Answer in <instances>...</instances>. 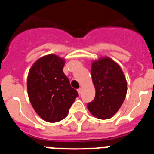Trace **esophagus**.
Returning <instances> with one entry per match:
<instances>
[{
  "label": "esophagus",
  "mask_w": 154,
  "mask_h": 154,
  "mask_svg": "<svg viewBox=\"0 0 154 154\" xmlns=\"http://www.w3.org/2000/svg\"><path fill=\"white\" fill-rule=\"evenodd\" d=\"M77 91H78V93H79V95H81V93H82V89H81V88H79V89L78 90H77Z\"/></svg>",
  "instance_id": "1"
}]
</instances>
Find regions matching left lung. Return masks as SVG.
<instances>
[{"label": "left lung", "instance_id": "1", "mask_svg": "<svg viewBox=\"0 0 154 154\" xmlns=\"http://www.w3.org/2000/svg\"><path fill=\"white\" fill-rule=\"evenodd\" d=\"M91 75L96 96L87 105L88 109L98 119H110L117 112L126 98V77L120 66L109 57L93 61Z\"/></svg>", "mask_w": 154, "mask_h": 154}]
</instances>
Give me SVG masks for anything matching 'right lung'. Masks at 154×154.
<instances>
[{
    "label": "right lung",
    "instance_id": "obj_1",
    "mask_svg": "<svg viewBox=\"0 0 154 154\" xmlns=\"http://www.w3.org/2000/svg\"><path fill=\"white\" fill-rule=\"evenodd\" d=\"M65 63V58L50 54L38 58L28 72L27 89L31 106L48 123L65 119L79 96L62 71Z\"/></svg>",
    "mask_w": 154,
    "mask_h": 154
}]
</instances>
